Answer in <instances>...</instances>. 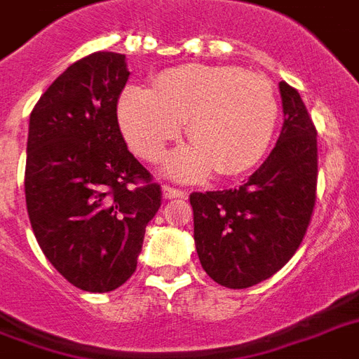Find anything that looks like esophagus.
Returning <instances> with one entry per match:
<instances>
[{"mask_svg":"<svg viewBox=\"0 0 359 359\" xmlns=\"http://www.w3.org/2000/svg\"><path fill=\"white\" fill-rule=\"evenodd\" d=\"M162 191L165 199H184L186 197L184 190H179V188H173V186H168V184L163 186Z\"/></svg>","mask_w":359,"mask_h":359,"instance_id":"34e87169","label":"esophagus"}]
</instances>
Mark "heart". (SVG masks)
Masks as SVG:
<instances>
[{
	"label": "heart",
	"instance_id": "1",
	"mask_svg": "<svg viewBox=\"0 0 359 359\" xmlns=\"http://www.w3.org/2000/svg\"><path fill=\"white\" fill-rule=\"evenodd\" d=\"M278 119L270 81L236 67L184 65L158 76L152 89L128 87L119 100V123L132 151L147 162L186 132L191 145L165 160L179 180L205 179L216 169L235 177L266 152Z\"/></svg>",
	"mask_w": 359,
	"mask_h": 359
}]
</instances>
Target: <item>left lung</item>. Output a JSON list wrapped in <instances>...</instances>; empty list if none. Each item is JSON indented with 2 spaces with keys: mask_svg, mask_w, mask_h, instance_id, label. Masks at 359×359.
Returning <instances> with one entry per match:
<instances>
[{
  "mask_svg": "<svg viewBox=\"0 0 359 359\" xmlns=\"http://www.w3.org/2000/svg\"><path fill=\"white\" fill-rule=\"evenodd\" d=\"M283 128L261 168L233 190L194 191V240L216 283L248 289L300 248L317 201V128L300 93L279 81Z\"/></svg>",
  "mask_w": 359,
  "mask_h": 359,
  "instance_id": "obj_1",
  "label": "left lung"
}]
</instances>
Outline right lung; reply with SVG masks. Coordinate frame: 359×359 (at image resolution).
Returning a JSON list of instances; mask_svg holds the SVG:
<instances>
[{"mask_svg":"<svg viewBox=\"0 0 359 359\" xmlns=\"http://www.w3.org/2000/svg\"><path fill=\"white\" fill-rule=\"evenodd\" d=\"M123 53L95 52L48 87L29 117L25 205L42 253L69 283L109 292L135 272L160 184L128 151L117 100Z\"/></svg>","mask_w":359,"mask_h":359,"instance_id":"add662e5","label":"right lung"}]
</instances>
